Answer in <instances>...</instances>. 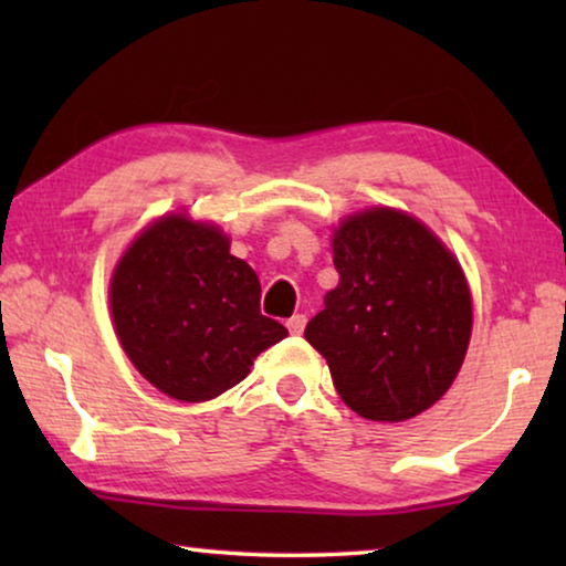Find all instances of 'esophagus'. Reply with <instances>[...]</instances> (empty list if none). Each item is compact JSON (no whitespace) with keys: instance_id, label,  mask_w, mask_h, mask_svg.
Returning a JSON list of instances; mask_svg holds the SVG:
<instances>
[{"instance_id":"1","label":"esophagus","mask_w":566,"mask_h":566,"mask_svg":"<svg viewBox=\"0 0 566 566\" xmlns=\"http://www.w3.org/2000/svg\"><path fill=\"white\" fill-rule=\"evenodd\" d=\"M306 327V317L304 314H294V317L286 319V329H290L292 334H302Z\"/></svg>"}]
</instances>
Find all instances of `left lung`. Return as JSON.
Instances as JSON below:
<instances>
[{
  "label": "left lung",
  "mask_w": 566,
  "mask_h": 566,
  "mask_svg": "<svg viewBox=\"0 0 566 566\" xmlns=\"http://www.w3.org/2000/svg\"><path fill=\"white\" fill-rule=\"evenodd\" d=\"M332 252L339 284L306 324V342L359 417H417L452 387L469 347L462 266L424 224L395 209L344 219Z\"/></svg>",
  "instance_id": "left-lung-1"
}]
</instances>
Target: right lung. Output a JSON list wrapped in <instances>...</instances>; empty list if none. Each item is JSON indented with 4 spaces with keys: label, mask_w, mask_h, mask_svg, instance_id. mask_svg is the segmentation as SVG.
Segmentation results:
<instances>
[{
    "label": "right lung",
    "mask_w": 566,
    "mask_h": 566,
    "mask_svg": "<svg viewBox=\"0 0 566 566\" xmlns=\"http://www.w3.org/2000/svg\"><path fill=\"white\" fill-rule=\"evenodd\" d=\"M262 286L217 227L175 214L145 229L109 286L112 319L139 375L179 401H207L286 337L260 312Z\"/></svg>",
    "instance_id": "1"
}]
</instances>
